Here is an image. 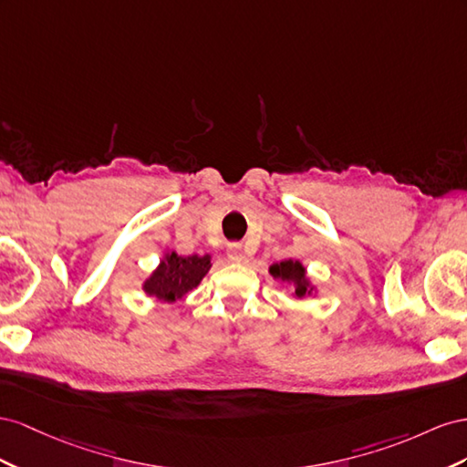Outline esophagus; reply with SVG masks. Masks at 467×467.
<instances>
[{"instance_id":"obj_1","label":"esophagus","mask_w":467,"mask_h":467,"mask_svg":"<svg viewBox=\"0 0 467 467\" xmlns=\"http://www.w3.org/2000/svg\"><path fill=\"white\" fill-rule=\"evenodd\" d=\"M226 258H229L231 262H243L244 260L243 246H238V244L229 246V250H226Z\"/></svg>"}]
</instances>
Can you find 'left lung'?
I'll return each mask as SVG.
<instances>
[{"instance_id":"1","label":"left lung","mask_w":467,"mask_h":467,"mask_svg":"<svg viewBox=\"0 0 467 467\" xmlns=\"http://www.w3.org/2000/svg\"><path fill=\"white\" fill-rule=\"evenodd\" d=\"M270 274L274 277L284 279V282H287V284L296 285V296L297 297H303L305 293L309 291V282H307V277H305V268L297 260L296 262L284 260L279 264H274L270 268Z\"/></svg>"}]
</instances>
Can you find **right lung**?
I'll use <instances>...</instances> for the list:
<instances>
[{
	"label": "right lung",
	"mask_w": 467,
	"mask_h": 467,
	"mask_svg": "<svg viewBox=\"0 0 467 467\" xmlns=\"http://www.w3.org/2000/svg\"><path fill=\"white\" fill-rule=\"evenodd\" d=\"M211 268L209 256H178L176 252L160 262L158 270L146 279L144 291L160 301H176L199 285Z\"/></svg>",
	"instance_id": "obj_1"
}]
</instances>
